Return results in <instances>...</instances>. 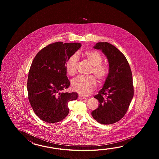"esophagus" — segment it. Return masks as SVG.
Wrapping results in <instances>:
<instances>
[{"instance_id": "1", "label": "esophagus", "mask_w": 159, "mask_h": 159, "mask_svg": "<svg viewBox=\"0 0 159 159\" xmlns=\"http://www.w3.org/2000/svg\"><path fill=\"white\" fill-rule=\"evenodd\" d=\"M78 98L80 99H81V100H82V99H85L86 98L84 97V96H82V95H78Z\"/></svg>"}]
</instances>
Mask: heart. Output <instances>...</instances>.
Listing matches in <instances>:
<instances>
[{
  "label": "heart",
  "mask_w": 159,
  "mask_h": 159,
  "mask_svg": "<svg viewBox=\"0 0 159 159\" xmlns=\"http://www.w3.org/2000/svg\"><path fill=\"white\" fill-rule=\"evenodd\" d=\"M83 57L92 65L90 74H94L98 81H104L108 75V69L103 64V57L97 51L88 50L82 53ZM78 57L77 54H73L69 57L66 64V71L70 76H74L77 72ZM97 85V81L93 75L88 77L79 76L71 81V87L73 90L80 94H90L94 90Z\"/></svg>",
  "instance_id": "b5f03b06"
}]
</instances>
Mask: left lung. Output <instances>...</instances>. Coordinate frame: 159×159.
<instances>
[{"instance_id": "obj_1", "label": "left lung", "mask_w": 159, "mask_h": 159, "mask_svg": "<svg viewBox=\"0 0 159 159\" xmlns=\"http://www.w3.org/2000/svg\"><path fill=\"white\" fill-rule=\"evenodd\" d=\"M94 48L107 58L109 71L103 87L94 96L99 104L91 115L101 124H113L125 116L133 98L132 72L125 55L115 46L100 42Z\"/></svg>"}]
</instances>
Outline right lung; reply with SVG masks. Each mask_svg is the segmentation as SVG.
Listing matches in <instances>:
<instances>
[{"mask_svg":"<svg viewBox=\"0 0 159 159\" xmlns=\"http://www.w3.org/2000/svg\"><path fill=\"white\" fill-rule=\"evenodd\" d=\"M81 47L78 43L56 42L38 52L32 62L27 81L28 99L34 113L48 123L60 122L68 115V102L76 100L75 92L64 93L70 86L66 64Z\"/></svg>","mask_w":159,"mask_h":159,"instance_id":"obj_1","label":"right lung"}]
</instances>
